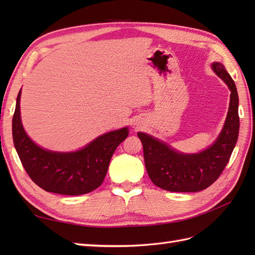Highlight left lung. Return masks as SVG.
Masks as SVG:
<instances>
[{"mask_svg":"<svg viewBox=\"0 0 255 255\" xmlns=\"http://www.w3.org/2000/svg\"><path fill=\"white\" fill-rule=\"evenodd\" d=\"M213 70L231 91L229 111L219 137L202 152L184 154L144 132H138L143 147V159L150 180L170 192H199L210 186L225 170L239 134V97L230 74L219 62Z\"/></svg>","mask_w":255,"mask_h":255,"instance_id":"obj_1","label":"left lung"}]
</instances>
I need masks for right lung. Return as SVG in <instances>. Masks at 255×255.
<instances>
[{"instance_id":"right-lung-1","label":"right lung","mask_w":255,"mask_h":255,"mask_svg":"<svg viewBox=\"0 0 255 255\" xmlns=\"http://www.w3.org/2000/svg\"><path fill=\"white\" fill-rule=\"evenodd\" d=\"M20 91L16 100L12 130L15 149L32 182L46 192L82 195L102 185L116 148L128 128L107 132L75 152L60 153L38 147L27 136L20 121Z\"/></svg>"}]
</instances>
